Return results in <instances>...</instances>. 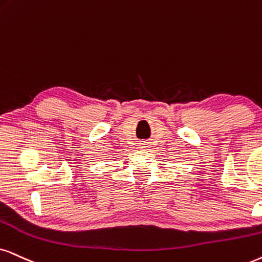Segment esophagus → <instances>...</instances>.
Instances as JSON below:
<instances>
[{"instance_id":"esophagus-1","label":"esophagus","mask_w":262,"mask_h":262,"mask_svg":"<svg viewBox=\"0 0 262 262\" xmlns=\"http://www.w3.org/2000/svg\"><path fill=\"white\" fill-rule=\"evenodd\" d=\"M148 145H150V142H147V141H141L140 144H139V147L142 148V150H147Z\"/></svg>"}]
</instances>
